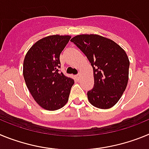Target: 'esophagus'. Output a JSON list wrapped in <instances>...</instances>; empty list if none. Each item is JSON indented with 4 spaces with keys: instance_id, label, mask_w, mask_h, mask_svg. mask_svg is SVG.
Masks as SVG:
<instances>
[{
    "instance_id": "esophagus-1",
    "label": "esophagus",
    "mask_w": 149,
    "mask_h": 149,
    "mask_svg": "<svg viewBox=\"0 0 149 149\" xmlns=\"http://www.w3.org/2000/svg\"><path fill=\"white\" fill-rule=\"evenodd\" d=\"M76 77L77 79H80V77H81V74H77V75H76Z\"/></svg>"
}]
</instances>
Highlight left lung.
Wrapping results in <instances>:
<instances>
[{"label":"left lung","instance_id":"1","mask_svg":"<svg viewBox=\"0 0 149 149\" xmlns=\"http://www.w3.org/2000/svg\"><path fill=\"white\" fill-rule=\"evenodd\" d=\"M86 55L93 68L94 86L87 92L92 105L109 109L118 102L128 81L130 62L119 45L98 35H78L71 39Z\"/></svg>","mask_w":149,"mask_h":149}]
</instances>
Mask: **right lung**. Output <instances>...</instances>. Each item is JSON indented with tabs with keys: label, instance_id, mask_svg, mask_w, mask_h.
<instances>
[{
	"label": "right lung",
	"instance_id": "1",
	"mask_svg": "<svg viewBox=\"0 0 149 149\" xmlns=\"http://www.w3.org/2000/svg\"><path fill=\"white\" fill-rule=\"evenodd\" d=\"M69 36L54 35L40 39L27 51L23 65L26 85L39 106L48 110L63 107L68 100L73 79L59 72L60 55Z\"/></svg>",
	"mask_w": 149,
	"mask_h": 149
}]
</instances>
